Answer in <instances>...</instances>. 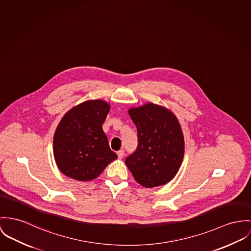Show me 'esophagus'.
Instances as JSON below:
<instances>
[{"instance_id": "obj_1", "label": "esophagus", "mask_w": 251, "mask_h": 251, "mask_svg": "<svg viewBox=\"0 0 251 251\" xmlns=\"http://www.w3.org/2000/svg\"><path fill=\"white\" fill-rule=\"evenodd\" d=\"M117 156H118V158H122L123 156H124V150H119L117 153Z\"/></svg>"}]
</instances>
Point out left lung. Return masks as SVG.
Returning a JSON list of instances; mask_svg holds the SVG:
<instances>
[{
	"mask_svg": "<svg viewBox=\"0 0 251 251\" xmlns=\"http://www.w3.org/2000/svg\"><path fill=\"white\" fill-rule=\"evenodd\" d=\"M137 130L138 145L125 159L142 186L152 188L172 180L184 155V138L176 116L163 106L147 103L128 110Z\"/></svg>",
	"mask_w": 251,
	"mask_h": 251,
	"instance_id": "obj_1",
	"label": "left lung"
}]
</instances>
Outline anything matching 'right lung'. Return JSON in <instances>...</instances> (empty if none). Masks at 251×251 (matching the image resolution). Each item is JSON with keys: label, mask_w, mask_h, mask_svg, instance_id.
Wrapping results in <instances>:
<instances>
[{"label": "right lung", "mask_w": 251, "mask_h": 251, "mask_svg": "<svg viewBox=\"0 0 251 251\" xmlns=\"http://www.w3.org/2000/svg\"><path fill=\"white\" fill-rule=\"evenodd\" d=\"M110 108L102 99L87 100L62 117L53 136V154L65 176L79 181L93 180L117 158L102 129Z\"/></svg>", "instance_id": "1"}]
</instances>
